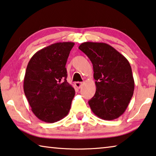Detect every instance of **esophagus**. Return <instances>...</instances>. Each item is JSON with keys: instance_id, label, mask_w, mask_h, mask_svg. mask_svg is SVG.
Instances as JSON below:
<instances>
[{"instance_id": "34e87169", "label": "esophagus", "mask_w": 156, "mask_h": 156, "mask_svg": "<svg viewBox=\"0 0 156 156\" xmlns=\"http://www.w3.org/2000/svg\"><path fill=\"white\" fill-rule=\"evenodd\" d=\"M82 83H81V82H76L75 83V86H76V87H77V88H80V87H81V86H82Z\"/></svg>"}]
</instances>
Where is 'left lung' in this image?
<instances>
[{"label": "left lung", "mask_w": 156, "mask_h": 156, "mask_svg": "<svg viewBox=\"0 0 156 156\" xmlns=\"http://www.w3.org/2000/svg\"><path fill=\"white\" fill-rule=\"evenodd\" d=\"M78 48L93 65L96 90L88 101L91 111L104 120L119 117L126 110L135 88L129 62L105 43L87 41Z\"/></svg>", "instance_id": "obj_1"}]
</instances>
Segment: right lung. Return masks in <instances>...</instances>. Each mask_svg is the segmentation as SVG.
<instances>
[{"mask_svg": "<svg viewBox=\"0 0 156 156\" xmlns=\"http://www.w3.org/2000/svg\"><path fill=\"white\" fill-rule=\"evenodd\" d=\"M73 42H58L38 51L27 66L25 95L34 115L42 122L61 120L70 110L74 88L66 81V61Z\"/></svg>", "mask_w": 156, "mask_h": 156, "instance_id": "right-lung-1", "label": "right lung"}]
</instances>
